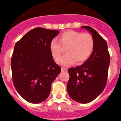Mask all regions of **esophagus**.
<instances>
[{"label": "esophagus", "mask_w": 121, "mask_h": 121, "mask_svg": "<svg viewBox=\"0 0 121 121\" xmlns=\"http://www.w3.org/2000/svg\"><path fill=\"white\" fill-rule=\"evenodd\" d=\"M67 68H64V67H62L61 68V71H67Z\"/></svg>", "instance_id": "1"}]
</instances>
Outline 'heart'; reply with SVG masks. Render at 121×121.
I'll use <instances>...</instances> for the list:
<instances>
[{"label": "heart", "mask_w": 121, "mask_h": 121, "mask_svg": "<svg viewBox=\"0 0 121 121\" xmlns=\"http://www.w3.org/2000/svg\"><path fill=\"white\" fill-rule=\"evenodd\" d=\"M60 42L56 39L50 44L52 56L57 59L66 48L67 54L57 60V62L62 66H68L77 61L78 64L84 63L91 56L94 50V40L88 33L69 30L60 36Z\"/></svg>", "instance_id": "obj_1"}]
</instances>
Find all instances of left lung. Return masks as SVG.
<instances>
[{
  "mask_svg": "<svg viewBox=\"0 0 121 121\" xmlns=\"http://www.w3.org/2000/svg\"><path fill=\"white\" fill-rule=\"evenodd\" d=\"M92 35L94 50L87 60L80 66L68 69L67 92L70 98L82 104L91 102L101 94L106 86L110 56L107 43L91 27L84 26Z\"/></svg>",
  "mask_w": 121,
  "mask_h": 121,
  "instance_id": "8db88e82",
  "label": "left lung"
}]
</instances>
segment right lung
Listing matches in <instances>:
<instances>
[{
	"label": "right lung",
	"mask_w": 121,
	"mask_h": 121,
	"mask_svg": "<svg viewBox=\"0 0 121 121\" xmlns=\"http://www.w3.org/2000/svg\"><path fill=\"white\" fill-rule=\"evenodd\" d=\"M57 30L37 27L27 33L16 43L11 59L14 86L23 99L32 104L45 101L51 85L61 67L50 51L52 40L59 34Z\"/></svg>",
	"instance_id": "obj_1"
}]
</instances>
